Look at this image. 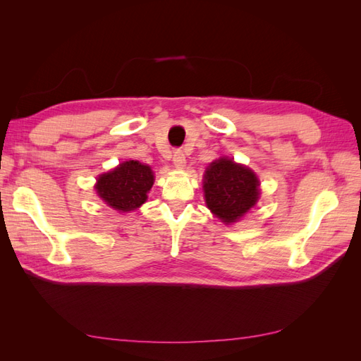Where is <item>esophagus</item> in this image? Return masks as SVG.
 Returning a JSON list of instances; mask_svg holds the SVG:
<instances>
[{
	"label": "esophagus",
	"instance_id": "obj_1",
	"mask_svg": "<svg viewBox=\"0 0 361 361\" xmlns=\"http://www.w3.org/2000/svg\"><path fill=\"white\" fill-rule=\"evenodd\" d=\"M173 164H174V167L176 169H183L185 167V164H187V159H185V154L182 150H174V154H173Z\"/></svg>",
	"mask_w": 361,
	"mask_h": 361
}]
</instances>
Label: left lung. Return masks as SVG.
Masks as SVG:
<instances>
[{"instance_id": "8db88e82", "label": "left lung", "mask_w": 361, "mask_h": 361, "mask_svg": "<svg viewBox=\"0 0 361 361\" xmlns=\"http://www.w3.org/2000/svg\"><path fill=\"white\" fill-rule=\"evenodd\" d=\"M259 185L253 170L233 159L220 158L204 171L206 206L223 223H235L257 203Z\"/></svg>"}]
</instances>
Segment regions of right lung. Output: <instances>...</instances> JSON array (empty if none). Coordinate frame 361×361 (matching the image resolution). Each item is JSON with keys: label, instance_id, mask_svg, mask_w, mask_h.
<instances>
[{"label": "right lung", "instance_id": "right-lung-1", "mask_svg": "<svg viewBox=\"0 0 361 361\" xmlns=\"http://www.w3.org/2000/svg\"><path fill=\"white\" fill-rule=\"evenodd\" d=\"M155 176L149 166L138 161H125L97 178V195L118 212H130L147 200Z\"/></svg>", "mask_w": 361, "mask_h": 361}]
</instances>
